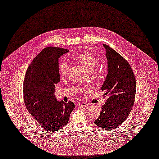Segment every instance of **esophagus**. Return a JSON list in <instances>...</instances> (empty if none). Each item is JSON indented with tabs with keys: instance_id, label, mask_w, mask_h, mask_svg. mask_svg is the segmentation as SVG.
Masks as SVG:
<instances>
[{
	"instance_id": "1",
	"label": "esophagus",
	"mask_w": 159,
	"mask_h": 159,
	"mask_svg": "<svg viewBox=\"0 0 159 159\" xmlns=\"http://www.w3.org/2000/svg\"><path fill=\"white\" fill-rule=\"evenodd\" d=\"M78 107H87L89 106V104L85 103V102H83V103H78Z\"/></svg>"
}]
</instances>
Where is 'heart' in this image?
<instances>
[{
	"label": "heart",
	"mask_w": 159,
	"mask_h": 159,
	"mask_svg": "<svg viewBox=\"0 0 159 159\" xmlns=\"http://www.w3.org/2000/svg\"><path fill=\"white\" fill-rule=\"evenodd\" d=\"M74 58L80 63L84 69L89 72L92 70L96 67L97 63H98L97 59L94 55L86 52H81L77 53L75 56ZM58 70L61 75L66 76L68 70L67 64L65 62L60 64L58 67Z\"/></svg>",
	"instance_id": "obj_1"
}]
</instances>
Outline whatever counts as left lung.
<instances>
[{
	"instance_id": "left-lung-1",
	"label": "left lung",
	"mask_w": 159,
	"mask_h": 159,
	"mask_svg": "<svg viewBox=\"0 0 159 159\" xmlns=\"http://www.w3.org/2000/svg\"><path fill=\"white\" fill-rule=\"evenodd\" d=\"M106 50L107 74L101 90L108 99L102 107L100 116L94 123L98 127L111 130L127 118L134 103L136 84L132 69L123 57L113 49L102 44Z\"/></svg>"
}]
</instances>
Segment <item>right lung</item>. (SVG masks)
<instances>
[{
  "label": "right lung",
  "mask_w": 159,
  "mask_h": 159,
  "mask_svg": "<svg viewBox=\"0 0 159 159\" xmlns=\"http://www.w3.org/2000/svg\"><path fill=\"white\" fill-rule=\"evenodd\" d=\"M68 50L47 47L29 65L23 81V99L28 111L46 130L55 132L68 123L72 102L57 101L55 84L60 81L58 60Z\"/></svg>",
  "instance_id": "add662e5"
}]
</instances>
